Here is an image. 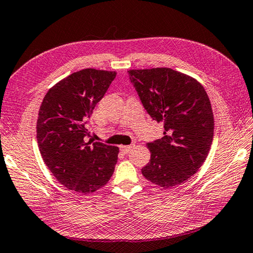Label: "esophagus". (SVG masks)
Here are the masks:
<instances>
[{"mask_svg":"<svg viewBox=\"0 0 253 253\" xmlns=\"http://www.w3.org/2000/svg\"><path fill=\"white\" fill-rule=\"evenodd\" d=\"M132 147H133V145H120V151L123 152V153L127 154L128 152L132 150Z\"/></svg>","mask_w":253,"mask_h":253,"instance_id":"1","label":"esophagus"}]
</instances>
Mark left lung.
<instances>
[{
    "label": "left lung",
    "mask_w": 253,
    "mask_h": 253,
    "mask_svg": "<svg viewBox=\"0 0 253 253\" xmlns=\"http://www.w3.org/2000/svg\"><path fill=\"white\" fill-rule=\"evenodd\" d=\"M145 110L164 123V136L147 143L151 160L142 175L162 188L189 179L206 161L213 139V113L196 79L161 67L127 70Z\"/></svg>",
    "instance_id": "left-lung-1"
}]
</instances>
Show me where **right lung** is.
Listing matches in <instances>:
<instances>
[{"label":"right lung","mask_w":253,"mask_h":253,"mask_svg":"<svg viewBox=\"0 0 253 253\" xmlns=\"http://www.w3.org/2000/svg\"><path fill=\"white\" fill-rule=\"evenodd\" d=\"M116 71L85 68L47 91L38 111L36 132L42 161L70 190L92 194L106 185L116 168L119 147L85 142L84 127L96 104L116 78Z\"/></svg>","instance_id":"right-lung-1"}]
</instances>
